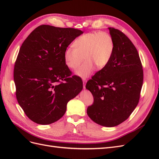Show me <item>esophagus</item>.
<instances>
[{
    "mask_svg": "<svg viewBox=\"0 0 159 159\" xmlns=\"http://www.w3.org/2000/svg\"><path fill=\"white\" fill-rule=\"evenodd\" d=\"M86 82H87V80H86L85 79H84L83 83H84V89H85V84H86Z\"/></svg>",
    "mask_w": 159,
    "mask_h": 159,
    "instance_id": "1",
    "label": "esophagus"
}]
</instances>
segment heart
I'll list each match as a JSON object with an SVG mask.
<instances>
[{
	"label": "heart",
	"instance_id": "heart-1",
	"mask_svg": "<svg viewBox=\"0 0 159 159\" xmlns=\"http://www.w3.org/2000/svg\"><path fill=\"white\" fill-rule=\"evenodd\" d=\"M75 47L66 48L64 57L67 66L71 70L78 68L84 59V64L76 71V74L87 78L96 66L102 69L106 66L114 51L112 36L105 32H92L81 35L74 42Z\"/></svg>",
	"mask_w": 159,
	"mask_h": 159
}]
</instances>
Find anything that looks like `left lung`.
<instances>
[{
    "label": "left lung",
    "mask_w": 159,
    "mask_h": 159,
    "mask_svg": "<svg viewBox=\"0 0 159 159\" xmlns=\"http://www.w3.org/2000/svg\"><path fill=\"white\" fill-rule=\"evenodd\" d=\"M108 28L114 41L113 54L85 88L94 100L87 109L88 116L100 125L112 127L127 119L138 105L143 70L139 53L129 38L119 30Z\"/></svg>",
    "instance_id": "left-lung-1"
}]
</instances>
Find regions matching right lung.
Segmentation results:
<instances>
[{
	"instance_id": "right-lung-1",
	"label": "right lung",
	"mask_w": 159,
	"mask_h": 159,
	"mask_svg": "<svg viewBox=\"0 0 159 159\" xmlns=\"http://www.w3.org/2000/svg\"><path fill=\"white\" fill-rule=\"evenodd\" d=\"M83 32L41 25L24 41L14 68L18 102L34 123L48 125L65 114L67 103L83 89L66 64V49Z\"/></svg>"
}]
</instances>
